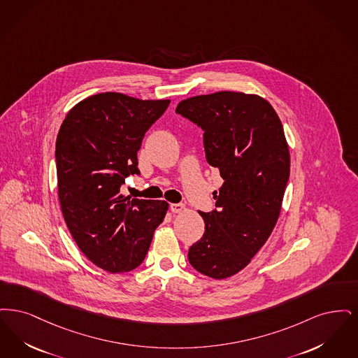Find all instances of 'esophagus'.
I'll use <instances>...</instances> for the list:
<instances>
[{
  "label": "esophagus",
  "instance_id": "1",
  "mask_svg": "<svg viewBox=\"0 0 358 358\" xmlns=\"http://www.w3.org/2000/svg\"><path fill=\"white\" fill-rule=\"evenodd\" d=\"M172 213H180L185 210V204L183 203H171L170 204Z\"/></svg>",
  "mask_w": 358,
  "mask_h": 358
}]
</instances>
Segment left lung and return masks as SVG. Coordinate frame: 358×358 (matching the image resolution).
<instances>
[{"instance_id": "obj_1", "label": "left lung", "mask_w": 358, "mask_h": 358, "mask_svg": "<svg viewBox=\"0 0 358 358\" xmlns=\"http://www.w3.org/2000/svg\"><path fill=\"white\" fill-rule=\"evenodd\" d=\"M175 112L202 128L206 159L223 179L215 208L199 211L204 234L188 250V262L223 280L250 264L280 217L290 175L283 127L268 101L242 92L189 97Z\"/></svg>"}]
</instances>
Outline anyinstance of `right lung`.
<instances>
[{
    "label": "right lung",
    "mask_w": 358,
    "mask_h": 358,
    "mask_svg": "<svg viewBox=\"0 0 358 358\" xmlns=\"http://www.w3.org/2000/svg\"><path fill=\"white\" fill-rule=\"evenodd\" d=\"M169 104L94 94L68 112L59 131L55 156L62 215L78 249L109 273L141 264L169 210L164 201L120 194L128 175H140L141 140Z\"/></svg>",
    "instance_id": "1"
}]
</instances>
